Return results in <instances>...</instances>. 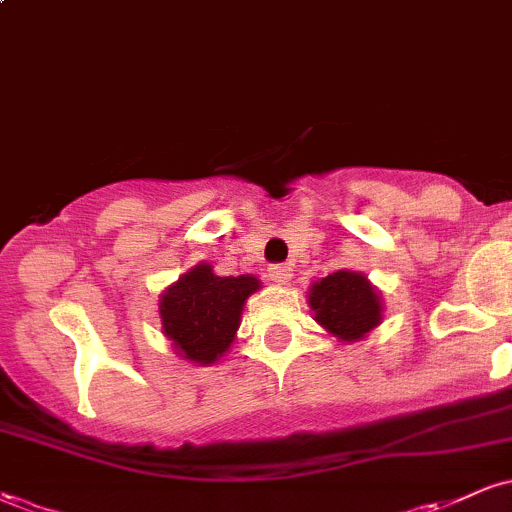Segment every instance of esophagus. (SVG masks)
Segmentation results:
<instances>
[{
  "label": "esophagus",
  "instance_id": "1",
  "mask_svg": "<svg viewBox=\"0 0 512 512\" xmlns=\"http://www.w3.org/2000/svg\"><path fill=\"white\" fill-rule=\"evenodd\" d=\"M293 276V269L286 267V264H272L269 267V279L274 281V284H289Z\"/></svg>",
  "mask_w": 512,
  "mask_h": 512
}]
</instances>
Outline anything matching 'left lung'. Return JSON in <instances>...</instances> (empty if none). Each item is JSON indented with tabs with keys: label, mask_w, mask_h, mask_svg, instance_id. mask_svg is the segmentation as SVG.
I'll list each match as a JSON object with an SVG mask.
<instances>
[{
	"label": "left lung",
	"mask_w": 512,
	"mask_h": 512,
	"mask_svg": "<svg viewBox=\"0 0 512 512\" xmlns=\"http://www.w3.org/2000/svg\"><path fill=\"white\" fill-rule=\"evenodd\" d=\"M308 305L317 325L339 342H361L383 322V293L363 272L339 269L313 281Z\"/></svg>",
	"instance_id": "1"
}]
</instances>
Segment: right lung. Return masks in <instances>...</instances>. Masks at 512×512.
<instances>
[{
  "instance_id": "1",
  "label": "right lung",
  "mask_w": 512,
  "mask_h": 512,
  "mask_svg": "<svg viewBox=\"0 0 512 512\" xmlns=\"http://www.w3.org/2000/svg\"><path fill=\"white\" fill-rule=\"evenodd\" d=\"M260 289L257 276H219L209 262H197L180 274L158 296L163 334L175 354L197 366L219 363L236 339L245 303Z\"/></svg>"
}]
</instances>
